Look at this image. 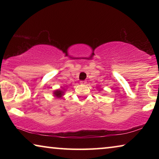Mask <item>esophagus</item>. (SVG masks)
Here are the masks:
<instances>
[{
    "mask_svg": "<svg viewBox=\"0 0 159 159\" xmlns=\"http://www.w3.org/2000/svg\"><path fill=\"white\" fill-rule=\"evenodd\" d=\"M80 83H81V84H83V85H85L86 83H87V82H86L85 80H81V81H80Z\"/></svg>",
    "mask_w": 159,
    "mask_h": 159,
    "instance_id": "34e87169",
    "label": "esophagus"
}]
</instances>
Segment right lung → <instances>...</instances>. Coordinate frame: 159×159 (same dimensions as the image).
<instances>
[{"label":"right lung","instance_id":"add662e5","mask_svg":"<svg viewBox=\"0 0 159 159\" xmlns=\"http://www.w3.org/2000/svg\"><path fill=\"white\" fill-rule=\"evenodd\" d=\"M64 90H57L55 91H54V96L56 97V98H61L62 97V95H64Z\"/></svg>","mask_w":159,"mask_h":159}]
</instances>
